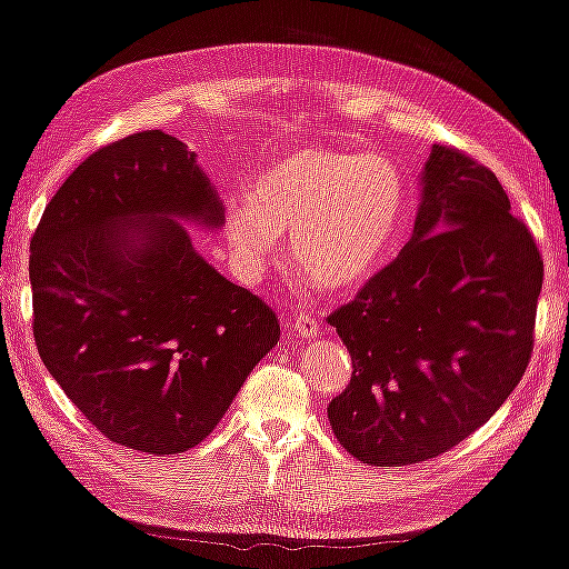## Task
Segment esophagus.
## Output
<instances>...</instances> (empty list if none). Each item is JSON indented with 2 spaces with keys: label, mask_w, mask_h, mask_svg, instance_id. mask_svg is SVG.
<instances>
[{
  "label": "esophagus",
  "mask_w": 569,
  "mask_h": 569,
  "mask_svg": "<svg viewBox=\"0 0 569 569\" xmlns=\"http://www.w3.org/2000/svg\"><path fill=\"white\" fill-rule=\"evenodd\" d=\"M317 332H319V321L313 319L311 313H299V317H296V319L291 321V335H293V337L311 339Z\"/></svg>",
  "instance_id": "esophagus-1"
}]
</instances>
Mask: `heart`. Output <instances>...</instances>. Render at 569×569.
I'll return each mask as SVG.
<instances>
[{
    "label": "heart",
    "mask_w": 569,
    "mask_h": 569,
    "mask_svg": "<svg viewBox=\"0 0 569 569\" xmlns=\"http://www.w3.org/2000/svg\"><path fill=\"white\" fill-rule=\"evenodd\" d=\"M409 186L391 158L307 146L256 178L250 201L227 207V237L242 268L260 270L293 234V260L311 283L350 293L380 276L401 248Z\"/></svg>",
    "instance_id": "1"
}]
</instances>
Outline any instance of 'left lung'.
<instances>
[{
	"label": "left lung",
	"mask_w": 569,
	"mask_h": 569,
	"mask_svg": "<svg viewBox=\"0 0 569 569\" xmlns=\"http://www.w3.org/2000/svg\"><path fill=\"white\" fill-rule=\"evenodd\" d=\"M545 262L493 171L435 146L413 234L329 313L352 378L327 417L360 462L431 460L480 429L527 372Z\"/></svg>",
	"instance_id": "left-lung-1"
}]
</instances>
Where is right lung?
<instances>
[{
    "label": "right lung",
    "mask_w": 569,
    "mask_h": 569,
    "mask_svg": "<svg viewBox=\"0 0 569 569\" xmlns=\"http://www.w3.org/2000/svg\"><path fill=\"white\" fill-rule=\"evenodd\" d=\"M222 222L197 152L160 130L99 148L42 211L30 242L38 352L117 445H199L278 345L273 309L211 268L183 227Z\"/></svg>",
    "instance_id": "add662e5"
}]
</instances>
